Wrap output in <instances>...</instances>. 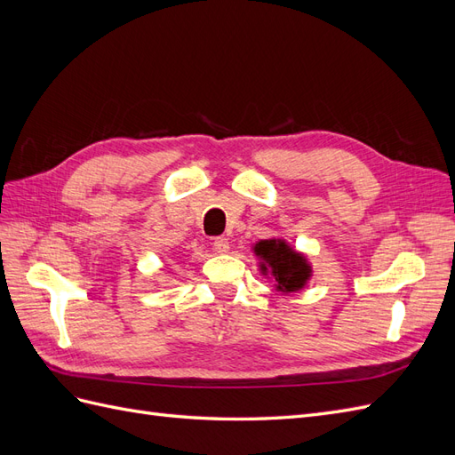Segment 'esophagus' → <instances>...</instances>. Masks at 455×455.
Returning <instances> with one entry per match:
<instances>
[{"instance_id":"34e87169","label":"esophagus","mask_w":455,"mask_h":455,"mask_svg":"<svg viewBox=\"0 0 455 455\" xmlns=\"http://www.w3.org/2000/svg\"><path fill=\"white\" fill-rule=\"evenodd\" d=\"M212 244H214V251L218 254H226L229 251V241L226 237H216Z\"/></svg>"}]
</instances>
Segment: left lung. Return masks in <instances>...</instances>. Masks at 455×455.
Returning a JSON list of instances; mask_svg holds the SVG:
<instances>
[{
  "mask_svg": "<svg viewBox=\"0 0 455 455\" xmlns=\"http://www.w3.org/2000/svg\"><path fill=\"white\" fill-rule=\"evenodd\" d=\"M254 254L261 259L259 269L273 275L275 286L281 292H298L311 279V266L304 254L296 252L283 239H266L254 244Z\"/></svg>",
  "mask_w": 455,
  "mask_h": 455,
  "instance_id": "8db88e82",
  "label": "left lung"
}]
</instances>
